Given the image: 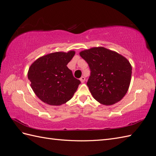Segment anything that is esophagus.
Wrapping results in <instances>:
<instances>
[{
    "instance_id": "34e87169",
    "label": "esophagus",
    "mask_w": 156,
    "mask_h": 156,
    "mask_svg": "<svg viewBox=\"0 0 156 156\" xmlns=\"http://www.w3.org/2000/svg\"><path fill=\"white\" fill-rule=\"evenodd\" d=\"M80 81H81V83H84L85 81V77L84 76H82V77L80 78Z\"/></svg>"
}]
</instances>
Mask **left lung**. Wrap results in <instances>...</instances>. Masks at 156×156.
Here are the masks:
<instances>
[{
	"instance_id": "obj_1",
	"label": "left lung",
	"mask_w": 156,
	"mask_h": 156,
	"mask_svg": "<svg viewBox=\"0 0 156 156\" xmlns=\"http://www.w3.org/2000/svg\"><path fill=\"white\" fill-rule=\"evenodd\" d=\"M80 55L91 71L87 85L93 98L106 105L119 101L131 81L132 68L127 58L104 47L83 51Z\"/></svg>"
}]
</instances>
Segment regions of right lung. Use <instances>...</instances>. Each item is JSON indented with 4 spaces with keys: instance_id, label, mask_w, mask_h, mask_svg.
<instances>
[{
    "instance_id": "1",
    "label": "right lung",
    "mask_w": 156,
    "mask_h": 156,
    "mask_svg": "<svg viewBox=\"0 0 156 156\" xmlns=\"http://www.w3.org/2000/svg\"><path fill=\"white\" fill-rule=\"evenodd\" d=\"M75 51L56 52L40 57L30 65L28 78L30 86L41 101L60 105L70 100L81 81L74 77L67 65Z\"/></svg>"
}]
</instances>
